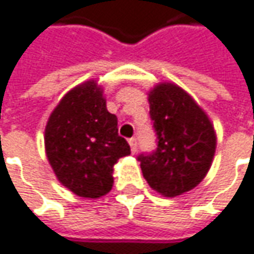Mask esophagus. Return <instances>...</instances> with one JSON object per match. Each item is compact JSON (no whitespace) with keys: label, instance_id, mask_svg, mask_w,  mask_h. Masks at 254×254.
Returning a JSON list of instances; mask_svg holds the SVG:
<instances>
[{"label":"esophagus","instance_id":"esophagus-1","mask_svg":"<svg viewBox=\"0 0 254 254\" xmlns=\"http://www.w3.org/2000/svg\"><path fill=\"white\" fill-rule=\"evenodd\" d=\"M129 145H130V151L132 152H136V149H138V141H136V138H130L129 139Z\"/></svg>","mask_w":254,"mask_h":254}]
</instances>
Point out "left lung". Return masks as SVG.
Returning <instances> with one entry per match:
<instances>
[{"instance_id": "obj_1", "label": "left lung", "mask_w": 254, "mask_h": 254, "mask_svg": "<svg viewBox=\"0 0 254 254\" xmlns=\"http://www.w3.org/2000/svg\"><path fill=\"white\" fill-rule=\"evenodd\" d=\"M149 115L157 149L141 154V170L149 187L164 197L181 195L202 181L216 152L213 124L195 100L174 83L149 92Z\"/></svg>"}]
</instances>
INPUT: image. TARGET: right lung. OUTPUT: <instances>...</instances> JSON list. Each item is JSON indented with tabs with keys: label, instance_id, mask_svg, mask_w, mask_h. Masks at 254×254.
I'll return each mask as SVG.
<instances>
[{
	"label": "right lung",
	"instance_id": "add662e5",
	"mask_svg": "<svg viewBox=\"0 0 254 254\" xmlns=\"http://www.w3.org/2000/svg\"><path fill=\"white\" fill-rule=\"evenodd\" d=\"M44 145L57 180L84 198L106 195L113 186V165L130 154L96 80L73 87L59 102L46 125Z\"/></svg>",
	"mask_w": 254,
	"mask_h": 254
}]
</instances>
